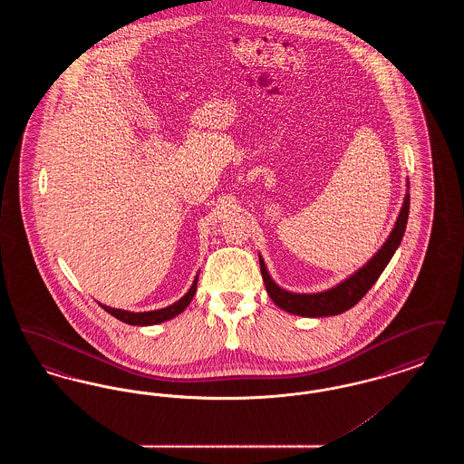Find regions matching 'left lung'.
Listing matches in <instances>:
<instances>
[{"instance_id": "left-lung-1", "label": "left lung", "mask_w": 464, "mask_h": 464, "mask_svg": "<svg viewBox=\"0 0 464 464\" xmlns=\"http://www.w3.org/2000/svg\"><path fill=\"white\" fill-rule=\"evenodd\" d=\"M409 205H411V198H409V193H407V197L403 199V207H401L400 216H398L397 224H395L392 235L388 237L386 243L381 246V250L375 254L367 265L360 267L350 278H346L337 287L329 288L325 292L292 294V292L278 287L271 280V276L266 269L265 261L259 256V265H261L266 290H267L269 297L273 299V303L278 308L285 309L287 313L299 314V316H311V318L341 314V313L353 308L354 304L374 285L377 278L381 276V273L384 271V267L390 263V259L393 257L398 245L403 238L405 227H407Z\"/></svg>"}]
</instances>
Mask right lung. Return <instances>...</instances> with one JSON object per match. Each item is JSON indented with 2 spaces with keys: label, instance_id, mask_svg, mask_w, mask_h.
<instances>
[{
  "label": "right lung",
  "instance_id": "obj_1",
  "mask_svg": "<svg viewBox=\"0 0 464 464\" xmlns=\"http://www.w3.org/2000/svg\"><path fill=\"white\" fill-rule=\"evenodd\" d=\"M197 284H198V276L195 278L193 285L188 290V294L184 297H180L172 306L156 309V311L132 313V311H125V309L110 308V306H104V304H101V306L106 309L110 314H112L114 318H118V320H121V322H125L129 325H156V324H161L165 320L174 318L179 313H182L184 309L189 306V303H191V299H193V295L197 292Z\"/></svg>",
  "mask_w": 464,
  "mask_h": 464
}]
</instances>
